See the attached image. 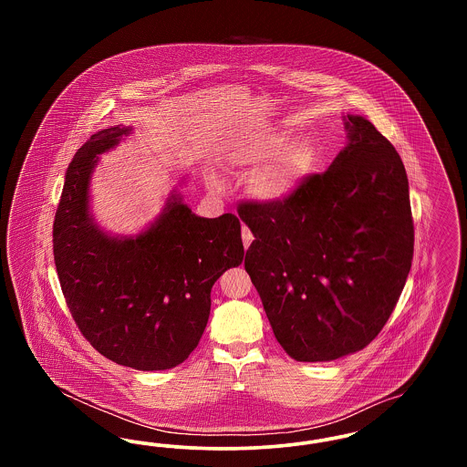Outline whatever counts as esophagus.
I'll use <instances>...</instances> for the list:
<instances>
[{
    "instance_id": "1",
    "label": "esophagus",
    "mask_w": 467,
    "mask_h": 467,
    "mask_svg": "<svg viewBox=\"0 0 467 467\" xmlns=\"http://www.w3.org/2000/svg\"><path fill=\"white\" fill-rule=\"evenodd\" d=\"M242 240H244V248H248V246H250V244L254 242V234L250 233V229H248L246 225H244V227H242Z\"/></svg>"
}]
</instances>
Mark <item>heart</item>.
<instances>
[{"mask_svg":"<svg viewBox=\"0 0 467 467\" xmlns=\"http://www.w3.org/2000/svg\"><path fill=\"white\" fill-rule=\"evenodd\" d=\"M290 133H275L257 141L240 162L250 168L269 167L259 171L252 183V194L266 204H282L289 201L301 182L313 173L324 157L322 145L317 140L303 138L292 141ZM213 189H221V182L210 178Z\"/></svg>","mask_w":467,"mask_h":467,"instance_id":"heart-1","label":"heart"}]
</instances>
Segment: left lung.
<instances>
[{"label": "left lung", "mask_w": 467, "mask_h": 467, "mask_svg": "<svg viewBox=\"0 0 467 467\" xmlns=\"http://www.w3.org/2000/svg\"><path fill=\"white\" fill-rule=\"evenodd\" d=\"M347 147L282 204L242 202L254 242L244 269L276 341L299 362L368 347L404 289L415 231L408 177L394 145L347 115Z\"/></svg>", "instance_id": "left-lung-1"}]
</instances>
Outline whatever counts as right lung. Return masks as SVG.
I'll use <instances>...</instances> for the list:
<instances>
[{
  "instance_id": "add662e5",
  "label": "right lung",
  "mask_w": 467,
  "mask_h": 467,
  "mask_svg": "<svg viewBox=\"0 0 467 467\" xmlns=\"http://www.w3.org/2000/svg\"><path fill=\"white\" fill-rule=\"evenodd\" d=\"M131 128L92 134L67 166L56 212L54 261L67 308L101 354L140 371L182 364L198 347L210 317V292L229 267L244 263L236 215L204 219L177 191L162 213L136 236H110L89 212L99 154Z\"/></svg>"
}]
</instances>
